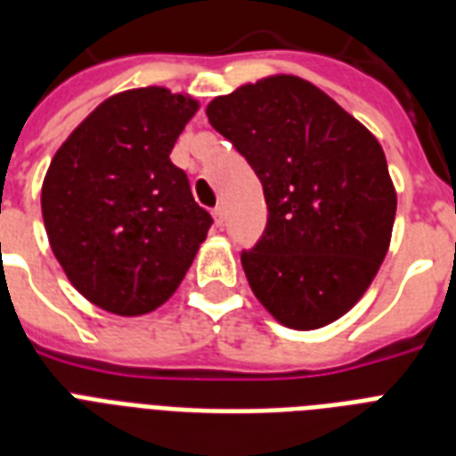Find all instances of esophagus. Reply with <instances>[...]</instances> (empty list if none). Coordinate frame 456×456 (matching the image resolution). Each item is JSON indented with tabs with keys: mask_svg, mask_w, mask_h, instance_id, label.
<instances>
[{
	"mask_svg": "<svg viewBox=\"0 0 456 456\" xmlns=\"http://www.w3.org/2000/svg\"><path fill=\"white\" fill-rule=\"evenodd\" d=\"M213 217H215V227L222 229V224H224V208H222V206L215 208Z\"/></svg>",
	"mask_w": 456,
	"mask_h": 456,
	"instance_id": "34e87169",
	"label": "esophagus"
}]
</instances>
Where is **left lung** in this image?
Returning <instances> with one entry per match:
<instances>
[{
	"mask_svg": "<svg viewBox=\"0 0 456 456\" xmlns=\"http://www.w3.org/2000/svg\"><path fill=\"white\" fill-rule=\"evenodd\" d=\"M206 116L263 182L267 227L241 253L256 298L298 331L343 317L374 281L395 222L379 139L296 75L215 96Z\"/></svg>",
	"mask_w": 456,
	"mask_h": 456,
	"instance_id": "8db88e82",
	"label": "left lung"
}]
</instances>
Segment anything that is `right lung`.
Returning <instances> with one entry per match:
<instances>
[{
	"label": "right lung",
	"mask_w": 456,
	"mask_h": 456,
	"mask_svg": "<svg viewBox=\"0 0 456 456\" xmlns=\"http://www.w3.org/2000/svg\"><path fill=\"white\" fill-rule=\"evenodd\" d=\"M196 110L189 94L127 89L99 103L52 158L46 236L70 284L102 310L139 317L160 307L206 241L213 217L170 160Z\"/></svg>",
	"instance_id": "right-lung-1"
}]
</instances>
